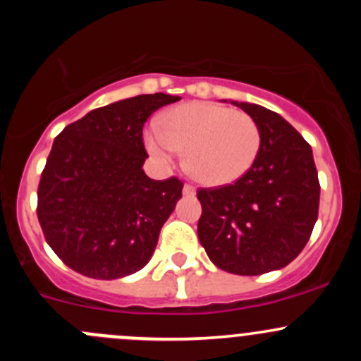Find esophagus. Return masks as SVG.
Instances as JSON below:
<instances>
[{
    "label": "esophagus",
    "instance_id": "obj_1",
    "mask_svg": "<svg viewBox=\"0 0 361 361\" xmlns=\"http://www.w3.org/2000/svg\"><path fill=\"white\" fill-rule=\"evenodd\" d=\"M183 195H187V197H194L195 188L192 187V185H183Z\"/></svg>",
    "mask_w": 361,
    "mask_h": 361
}]
</instances>
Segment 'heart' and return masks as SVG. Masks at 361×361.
<instances>
[{
    "label": "heart",
    "mask_w": 361,
    "mask_h": 361,
    "mask_svg": "<svg viewBox=\"0 0 361 361\" xmlns=\"http://www.w3.org/2000/svg\"><path fill=\"white\" fill-rule=\"evenodd\" d=\"M162 129L148 127L145 145L159 162L185 154L188 174L206 187H227L253 167L262 145L257 122L218 103L181 104L164 113Z\"/></svg>",
    "instance_id": "obj_1"
}]
</instances>
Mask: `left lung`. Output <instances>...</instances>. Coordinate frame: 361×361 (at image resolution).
<instances>
[{
    "label": "left lung",
    "mask_w": 361,
    "mask_h": 361,
    "mask_svg": "<svg viewBox=\"0 0 361 361\" xmlns=\"http://www.w3.org/2000/svg\"><path fill=\"white\" fill-rule=\"evenodd\" d=\"M231 103L257 122L260 152L241 180L197 192V234L216 267L258 276L286 267L307 245L318 220V171L307 141L281 115Z\"/></svg>",
    "instance_id": "8db88e82"
}]
</instances>
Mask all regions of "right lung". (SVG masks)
I'll return each instance as SVG.
<instances>
[{
	"mask_svg": "<svg viewBox=\"0 0 361 361\" xmlns=\"http://www.w3.org/2000/svg\"><path fill=\"white\" fill-rule=\"evenodd\" d=\"M169 94H141L87 113L56 137L38 187L49 246L73 271L118 279L143 269L181 199L176 178L145 174L143 126Z\"/></svg>",
	"mask_w": 361,
	"mask_h": 361,
	"instance_id": "obj_1",
	"label": "right lung"
}]
</instances>
